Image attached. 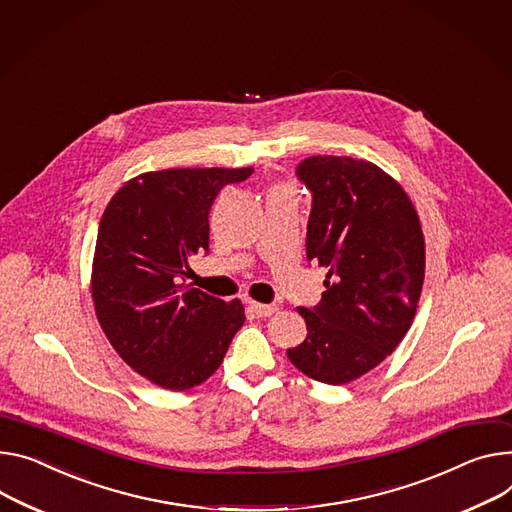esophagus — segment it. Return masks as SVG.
<instances>
[{"label":"esophagus","mask_w":512,"mask_h":512,"mask_svg":"<svg viewBox=\"0 0 512 512\" xmlns=\"http://www.w3.org/2000/svg\"><path fill=\"white\" fill-rule=\"evenodd\" d=\"M250 307L254 309L258 318H268V316H272V313L279 311L277 305H266V303H258V301H250Z\"/></svg>","instance_id":"esophagus-1"}]
</instances>
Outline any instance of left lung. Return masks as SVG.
<instances>
[{"instance_id": "obj_1", "label": "left lung", "mask_w": 512, "mask_h": 512, "mask_svg": "<svg viewBox=\"0 0 512 512\" xmlns=\"http://www.w3.org/2000/svg\"><path fill=\"white\" fill-rule=\"evenodd\" d=\"M297 176L311 192L307 260L328 274L322 301L297 307L307 336L287 357L311 379L344 385L385 361L410 330L424 235L406 190L371 162L311 155Z\"/></svg>"}]
</instances>
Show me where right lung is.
Here are the masks:
<instances>
[{
	"label": "right lung",
	"mask_w": 512,
	"mask_h": 512,
	"mask_svg": "<svg viewBox=\"0 0 512 512\" xmlns=\"http://www.w3.org/2000/svg\"><path fill=\"white\" fill-rule=\"evenodd\" d=\"M254 168H172L125 182L98 227L92 264L96 318L119 357L151 383L184 391L207 381L244 322L240 299L178 283L209 252V211L225 184Z\"/></svg>",
	"instance_id": "add662e5"
}]
</instances>
